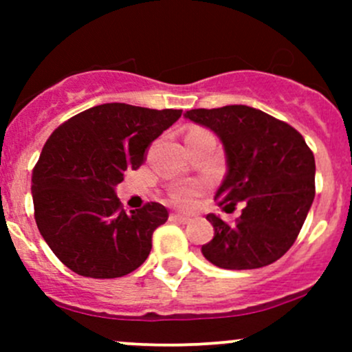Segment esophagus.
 Returning a JSON list of instances; mask_svg holds the SVG:
<instances>
[{"instance_id": "esophagus-1", "label": "esophagus", "mask_w": 352, "mask_h": 352, "mask_svg": "<svg viewBox=\"0 0 352 352\" xmlns=\"http://www.w3.org/2000/svg\"><path fill=\"white\" fill-rule=\"evenodd\" d=\"M170 221H175V223H189L190 218L186 214H180V212H172L170 214Z\"/></svg>"}]
</instances>
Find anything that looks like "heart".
Here are the masks:
<instances>
[{
  "mask_svg": "<svg viewBox=\"0 0 352 352\" xmlns=\"http://www.w3.org/2000/svg\"><path fill=\"white\" fill-rule=\"evenodd\" d=\"M199 192V187L197 186H186V187H180V189H177L175 192H173V201L177 202V204H182V206H187L192 202V199L196 194Z\"/></svg>",
  "mask_w": 352,
  "mask_h": 352,
  "instance_id": "heart-1",
  "label": "heart"
}]
</instances>
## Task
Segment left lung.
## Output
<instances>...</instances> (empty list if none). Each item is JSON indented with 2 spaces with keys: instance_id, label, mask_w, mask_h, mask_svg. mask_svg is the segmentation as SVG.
I'll return each mask as SVG.
<instances>
[{
  "instance_id": "obj_1",
  "label": "left lung",
  "mask_w": 352,
  "mask_h": 352,
  "mask_svg": "<svg viewBox=\"0 0 352 352\" xmlns=\"http://www.w3.org/2000/svg\"><path fill=\"white\" fill-rule=\"evenodd\" d=\"M184 117L219 138L226 175L214 199L230 212L242 202L233 225L206 219L214 236L201 252L230 271L272 264L296 240L315 197V158L294 127L248 105L192 109Z\"/></svg>"
}]
</instances>
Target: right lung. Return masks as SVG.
<instances>
[{
	"label": "right lung",
	"instance_id": "1",
	"mask_svg": "<svg viewBox=\"0 0 352 352\" xmlns=\"http://www.w3.org/2000/svg\"><path fill=\"white\" fill-rule=\"evenodd\" d=\"M182 110L104 104L71 117L45 143L32 175L35 223L56 257L85 278H122L148 258L168 219L158 202L126 212L116 187L146 160Z\"/></svg>",
	"mask_w": 352,
	"mask_h": 352
}]
</instances>
